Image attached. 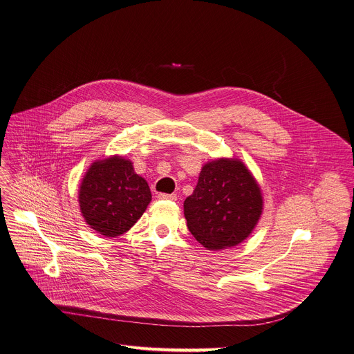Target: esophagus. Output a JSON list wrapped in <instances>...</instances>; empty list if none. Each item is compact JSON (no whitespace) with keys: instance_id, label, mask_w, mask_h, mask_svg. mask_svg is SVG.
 <instances>
[{"instance_id":"34e87169","label":"esophagus","mask_w":354,"mask_h":354,"mask_svg":"<svg viewBox=\"0 0 354 354\" xmlns=\"http://www.w3.org/2000/svg\"><path fill=\"white\" fill-rule=\"evenodd\" d=\"M158 199H167V201H176V194H165V193H160L158 196Z\"/></svg>"}]
</instances>
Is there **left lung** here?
Segmentation results:
<instances>
[{
	"label": "left lung",
	"mask_w": 354,
	"mask_h": 354,
	"mask_svg": "<svg viewBox=\"0 0 354 354\" xmlns=\"http://www.w3.org/2000/svg\"><path fill=\"white\" fill-rule=\"evenodd\" d=\"M262 194L240 160L220 158L202 167L194 193L185 201L187 228L207 250L234 247L262 214Z\"/></svg>",
	"instance_id": "obj_1"
}]
</instances>
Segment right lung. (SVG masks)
Masks as SVG:
<instances>
[{
  "label": "right lung",
  "mask_w": 354,
  "mask_h": 354,
  "mask_svg": "<svg viewBox=\"0 0 354 354\" xmlns=\"http://www.w3.org/2000/svg\"><path fill=\"white\" fill-rule=\"evenodd\" d=\"M152 199L147 180L131 161L114 156L95 161L80 186L81 213L92 230L115 237L127 232Z\"/></svg>",
  "instance_id": "1"
}]
</instances>
